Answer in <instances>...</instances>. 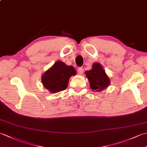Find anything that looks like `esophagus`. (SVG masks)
I'll return each mask as SVG.
<instances>
[{
  "mask_svg": "<svg viewBox=\"0 0 147 147\" xmlns=\"http://www.w3.org/2000/svg\"><path fill=\"white\" fill-rule=\"evenodd\" d=\"M77 72H78V74H83V69H82V67H79V68H78Z\"/></svg>",
  "mask_w": 147,
  "mask_h": 147,
  "instance_id": "34e87169",
  "label": "esophagus"
}]
</instances>
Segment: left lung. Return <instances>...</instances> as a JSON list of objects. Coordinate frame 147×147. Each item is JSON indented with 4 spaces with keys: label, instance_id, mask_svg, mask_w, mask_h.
I'll list each match as a JSON object with an SVG mask.
<instances>
[{
    "label": "left lung",
    "instance_id": "left-lung-1",
    "mask_svg": "<svg viewBox=\"0 0 147 147\" xmlns=\"http://www.w3.org/2000/svg\"><path fill=\"white\" fill-rule=\"evenodd\" d=\"M85 74L90 82V88L95 91H101L110 84V80L100 64H93L92 69L86 71Z\"/></svg>",
    "mask_w": 147,
    "mask_h": 147
}]
</instances>
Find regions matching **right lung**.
<instances>
[{
	"instance_id": "1",
	"label": "right lung",
	"mask_w": 147,
	"mask_h": 147,
	"mask_svg": "<svg viewBox=\"0 0 147 147\" xmlns=\"http://www.w3.org/2000/svg\"><path fill=\"white\" fill-rule=\"evenodd\" d=\"M76 74L73 66L58 61L43 74L42 82L45 88L51 93L59 92L67 88L69 78Z\"/></svg>"
}]
</instances>
